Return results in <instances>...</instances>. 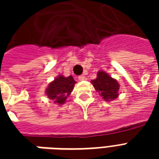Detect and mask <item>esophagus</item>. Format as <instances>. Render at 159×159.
Segmentation results:
<instances>
[{"label":"esophagus","instance_id":"1","mask_svg":"<svg viewBox=\"0 0 159 159\" xmlns=\"http://www.w3.org/2000/svg\"><path fill=\"white\" fill-rule=\"evenodd\" d=\"M78 79H79V81H83V80L86 79V77H85L84 75H81V76L78 77Z\"/></svg>","mask_w":159,"mask_h":159}]
</instances>
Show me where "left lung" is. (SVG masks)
Segmentation results:
<instances>
[{"mask_svg":"<svg viewBox=\"0 0 159 159\" xmlns=\"http://www.w3.org/2000/svg\"><path fill=\"white\" fill-rule=\"evenodd\" d=\"M93 87L100 96L106 102H111L119 96V85L117 80L114 79L106 72L99 71L96 79L91 81Z\"/></svg>","mask_w":159,"mask_h":159,"instance_id":"1","label":"left lung"}]
</instances>
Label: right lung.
<instances>
[{
  "label": "right lung",
  "instance_id": "add662e5",
  "mask_svg": "<svg viewBox=\"0 0 159 159\" xmlns=\"http://www.w3.org/2000/svg\"><path fill=\"white\" fill-rule=\"evenodd\" d=\"M75 84L76 81L72 76L65 77L62 75H59L48 84L45 93L48 99L53 100L54 103L62 105L72 92Z\"/></svg>",
  "mask_w": 159,
  "mask_h": 159
}]
</instances>
